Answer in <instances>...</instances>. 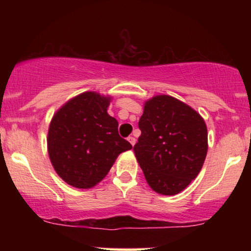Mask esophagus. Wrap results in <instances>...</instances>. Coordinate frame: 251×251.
Segmentation results:
<instances>
[{
    "label": "esophagus",
    "mask_w": 251,
    "mask_h": 251,
    "mask_svg": "<svg viewBox=\"0 0 251 251\" xmlns=\"http://www.w3.org/2000/svg\"><path fill=\"white\" fill-rule=\"evenodd\" d=\"M127 140H128L129 144H131L132 146H134V144H135V138L134 137H128Z\"/></svg>",
    "instance_id": "1"
}]
</instances>
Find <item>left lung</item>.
<instances>
[{"mask_svg":"<svg viewBox=\"0 0 251 251\" xmlns=\"http://www.w3.org/2000/svg\"><path fill=\"white\" fill-rule=\"evenodd\" d=\"M133 151L150 188L179 194L200 174L208 152V129L194 108L174 97L148 100Z\"/></svg>","mask_w":251,"mask_h":251,"instance_id":"1","label":"left lung"}]
</instances>
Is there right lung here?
I'll return each instance as SVG.
<instances>
[{
	"label": "right lung",
	"instance_id": "1",
	"mask_svg": "<svg viewBox=\"0 0 251 251\" xmlns=\"http://www.w3.org/2000/svg\"><path fill=\"white\" fill-rule=\"evenodd\" d=\"M109 97L85 92L54 114L47 146L51 165L70 185L89 189L101 181L117 157L132 149L107 113Z\"/></svg>",
	"mask_w": 251,
	"mask_h": 251
}]
</instances>
